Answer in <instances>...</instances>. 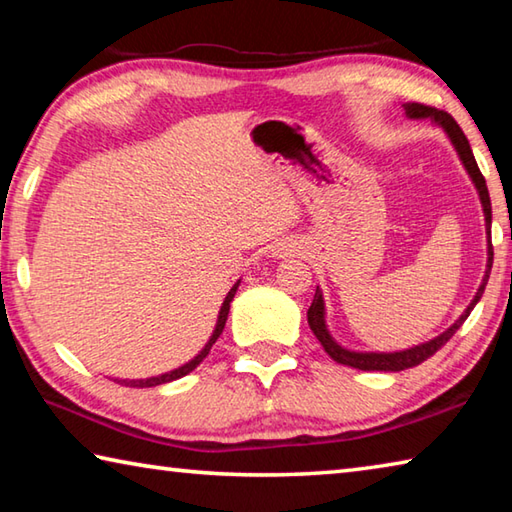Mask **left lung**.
I'll use <instances>...</instances> for the list:
<instances>
[{"mask_svg":"<svg viewBox=\"0 0 512 512\" xmlns=\"http://www.w3.org/2000/svg\"><path fill=\"white\" fill-rule=\"evenodd\" d=\"M404 110H406V117H411V119H427L429 117L433 124L443 126L445 133L449 135V140H452V144H454V149L458 151V158L463 160L467 173H470L472 183L476 185V192H479L481 205H483V214H485V232H488V268H485V277H483L479 291H476L474 300L470 302V307L463 311V316L458 318L452 327L445 329V332L440 334V336H436V339H431L427 343H420V345H415V348L402 350V352H352V350L341 348V345L336 343L332 336H329V332H327L323 293L316 289L314 302H311V307L307 311V320H309L311 332L316 334V339L320 341V345H323L325 352L334 361H339V363H343V366H350V368H359V370L400 372V370H406V368L420 366L422 361H427L429 357H433V354H436L449 339H452V336L456 334V329L465 323L467 316H470V311L474 309L476 302L481 300L483 289H485V284H488V277H490L492 255H495V253H492V237H490V225H492L490 194H488V187H485L483 173L479 171V164H476V160H474V153L470 149V142H467V137L461 131V126L456 124V119L449 115V112L438 110V108H431V106H424V103H406Z\"/></svg>","mask_w":512,"mask_h":512,"instance_id":"1","label":"left lung"}]
</instances>
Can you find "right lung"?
<instances>
[{"label": "right lung", "mask_w": 512, "mask_h": 512, "mask_svg": "<svg viewBox=\"0 0 512 512\" xmlns=\"http://www.w3.org/2000/svg\"><path fill=\"white\" fill-rule=\"evenodd\" d=\"M237 287H239V282L235 284V287H232V289L228 291V296H225V300H223V307H221V311H219V320H216L214 334L210 336V341H207L205 348H203L201 352H198L192 361L185 363V366L176 368V370H171V372H164V375H160V377H149V379H119V384H124V386H131V388H151V386L167 384V381H173V379H180V377L189 375V372H192V370L198 366V363H201V361L207 357V354H210L212 345H214V343H216V339H219V336H221L223 327H225V320H228L230 302H232V298H235Z\"/></svg>", "instance_id": "add662e5"}]
</instances>
